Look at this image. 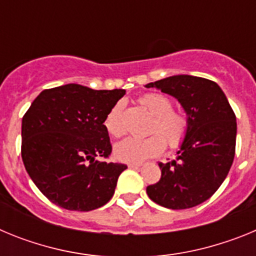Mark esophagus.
Returning a JSON list of instances; mask_svg holds the SVG:
<instances>
[{"label":"esophagus","mask_w":256,"mask_h":256,"mask_svg":"<svg viewBox=\"0 0 256 256\" xmlns=\"http://www.w3.org/2000/svg\"><path fill=\"white\" fill-rule=\"evenodd\" d=\"M141 165V162H130V164H128V166H130V168H140Z\"/></svg>","instance_id":"obj_1"}]
</instances>
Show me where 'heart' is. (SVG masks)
I'll list each match as a JSON object with an SVG mask.
<instances>
[{
    "label": "heart",
    "mask_w": 256,
    "mask_h": 256,
    "mask_svg": "<svg viewBox=\"0 0 256 256\" xmlns=\"http://www.w3.org/2000/svg\"><path fill=\"white\" fill-rule=\"evenodd\" d=\"M140 104L154 115L148 138H126L115 146L114 154L118 160L124 162H141L156 158L164 152L166 144L170 150H177L184 144L188 134V120L186 115L173 108L169 97L150 92L140 98ZM105 128L108 134L119 138L126 133L124 104H115L105 118Z\"/></svg>",
    "instance_id": "1"
}]
</instances>
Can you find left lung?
Segmentation results:
<instances>
[{
    "label": "left lung",
    "instance_id": "obj_1",
    "mask_svg": "<svg viewBox=\"0 0 256 256\" xmlns=\"http://www.w3.org/2000/svg\"><path fill=\"white\" fill-rule=\"evenodd\" d=\"M176 97L188 120L177 159L162 164V178L146 188L168 209H190L214 195L227 177L236 150V115L218 84L194 76H173L146 84Z\"/></svg>",
    "mask_w": 256,
    "mask_h": 256
}]
</instances>
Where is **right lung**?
Here are the masks:
<instances>
[{
	"instance_id": "obj_1",
	"label": "right lung",
	"mask_w": 256,
	"mask_h": 256,
	"mask_svg": "<svg viewBox=\"0 0 256 256\" xmlns=\"http://www.w3.org/2000/svg\"><path fill=\"white\" fill-rule=\"evenodd\" d=\"M124 94L70 83L44 90L32 102L22 122V159L51 202L90 212L112 198L126 165L97 158L112 154L104 122Z\"/></svg>"
}]
</instances>
